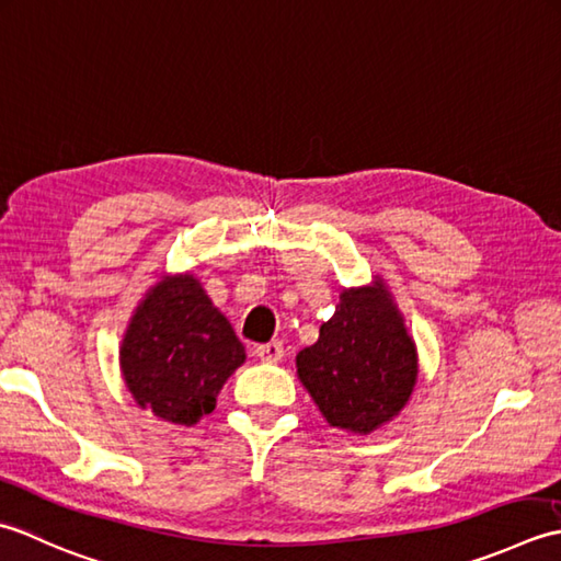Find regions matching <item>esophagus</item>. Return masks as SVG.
Masks as SVG:
<instances>
[{"instance_id":"obj_1","label":"esophagus","mask_w":561,"mask_h":561,"mask_svg":"<svg viewBox=\"0 0 561 561\" xmlns=\"http://www.w3.org/2000/svg\"><path fill=\"white\" fill-rule=\"evenodd\" d=\"M256 356H259V360H264V363H278L285 356V348H283L280 341H268V344H261L256 348Z\"/></svg>"}]
</instances>
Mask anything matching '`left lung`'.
I'll return each instance as SVG.
<instances>
[{"label": "left lung", "instance_id": "left-lung-1", "mask_svg": "<svg viewBox=\"0 0 561 561\" xmlns=\"http://www.w3.org/2000/svg\"><path fill=\"white\" fill-rule=\"evenodd\" d=\"M295 365L329 424L360 436L407 407L419 377L414 339L382 280L341 293L334 317Z\"/></svg>", "mask_w": 561, "mask_h": 561}]
</instances>
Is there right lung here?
Segmentation results:
<instances>
[{"instance_id":"right-lung-1","label":"right lung","mask_w":561,"mask_h":561,"mask_svg":"<svg viewBox=\"0 0 561 561\" xmlns=\"http://www.w3.org/2000/svg\"><path fill=\"white\" fill-rule=\"evenodd\" d=\"M247 353L193 273L164 276L137 305L121 344L125 387L169 424L193 426L215 409Z\"/></svg>"}]
</instances>
